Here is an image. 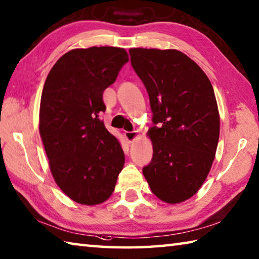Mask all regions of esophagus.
Listing matches in <instances>:
<instances>
[{"label": "esophagus", "mask_w": 259, "mask_h": 259, "mask_svg": "<svg viewBox=\"0 0 259 259\" xmlns=\"http://www.w3.org/2000/svg\"><path fill=\"white\" fill-rule=\"evenodd\" d=\"M138 136H139L138 131H125L124 133V137L129 143H133L134 140L138 137Z\"/></svg>", "instance_id": "34e87169"}]
</instances>
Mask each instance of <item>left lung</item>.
I'll return each instance as SVG.
<instances>
[{"label": "left lung", "instance_id": "8db88e82", "mask_svg": "<svg viewBox=\"0 0 259 259\" xmlns=\"http://www.w3.org/2000/svg\"><path fill=\"white\" fill-rule=\"evenodd\" d=\"M131 65L147 89L154 125L153 158L143 168L153 194L167 204L191 198L215 158L220 114L208 77L178 50L130 49Z\"/></svg>", "mask_w": 259, "mask_h": 259}]
</instances>
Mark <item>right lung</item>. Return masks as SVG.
<instances>
[{
	"mask_svg": "<svg viewBox=\"0 0 259 259\" xmlns=\"http://www.w3.org/2000/svg\"><path fill=\"white\" fill-rule=\"evenodd\" d=\"M128 61L121 48L74 49L56 61L45 80L39 135L56 185L78 204L104 203L123 168L121 144L98 114L106 109L103 93Z\"/></svg>",
	"mask_w": 259,
	"mask_h": 259,
	"instance_id": "1",
	"label": "right lung"
}]
</instances>
